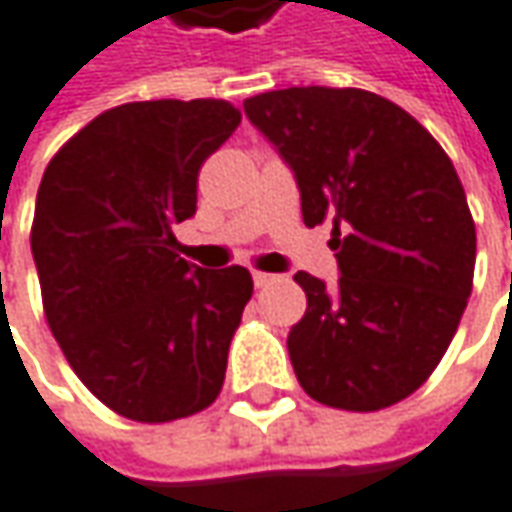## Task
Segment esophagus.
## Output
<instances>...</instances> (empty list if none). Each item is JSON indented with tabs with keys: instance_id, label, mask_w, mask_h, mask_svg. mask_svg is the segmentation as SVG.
<instances>
[{
	"instance_id": "esophagus-1",
	"label": "esophagus",
	"mask_w": 512,
	"mask_h": 512,
	"mask_svg": "<svg viewBox=\"0 0 512 512\" xmlns=\"http://www.w3.org/2000/svg\"><path fill=\"white\" fill-rule=\"evenodd\" d=\"M252 280H255V286L257 289H266V286H269V283H275V275H266V272H255V275H252Z\"/></svg>"
}]
</instances>
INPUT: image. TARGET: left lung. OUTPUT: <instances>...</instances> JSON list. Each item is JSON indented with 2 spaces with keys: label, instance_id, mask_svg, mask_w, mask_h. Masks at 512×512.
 <instances>
[{
  "label": "left lung",
  "instance_id": "1",
  "mask_svg": "<svg viewBox=\"0 0 512 512\" xmlns=\"http://www.w3.org/2000/svg\"><path fill=\"white\" fill-rule=\"evenodd\" d=\"M295 174L303 223H332L338 286L298 272L289 338L300 387L375 412L421 387L473 289L476 226L456 168L404 108L361 88H283L243 102Z\"/></svg>",
  "mask_w": 512,
  "mask_h": 512
}]
</instances>
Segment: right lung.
<instances>
[{"label": "right lung", "mask_w": 512, "mask_h": 512, "mask_svg": "<svg viewBox=\"0 0 512 512\" xmlns=\"http://www.w3.org/2000/svg\"><path fill=\"white\" fill-rule=\"evenodd\" d=\"M240 125L223 100L117 105L59 148L36 191L45 318L79 381L131 421L160 424L220 395L252 275L174 252L197 174Z\"/></svg>", "instance_id": "add662e5"}]
</instances>
